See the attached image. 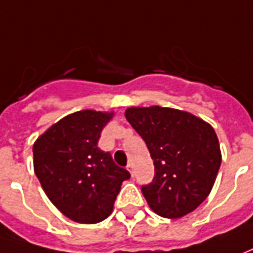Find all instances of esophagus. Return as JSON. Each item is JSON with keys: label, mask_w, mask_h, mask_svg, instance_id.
I'll return each mask as SVG.
<instances>
[{"label": "esophagus", "mask_w": 253, "mask_h": 253, "mask_svg": "<svg viewBox=\"0 0 253 253\" xmlns=\"http://www.w3.org/2000/svg\"><path fill=\"white\" fill-rule=\"evenodd\" d=\"M127 169L130 171V174H131V176L134 175V166H132V163H128V166H127Z\"/></svg>", "instance_id": "obj_1"}]
</instances>
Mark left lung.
I'll use <instances>...</instances> for the list:
<instances>
[{
	"mask_svg": "<svg viewBox=\"0 0 253 253\" xmlns=\"http://www.w3.org/2000/svg\"><path fill=\"white\" fill-rule=\"evenodd\" d=\"M125 116L149 149L153 182L142 186L148 206L163 218L194 211L212 190L222 163L213 127L181 109L130 107Z\"/></svg>",
	"mask_w": 253,
	"mask_h": 253,
	"instance_id": "8db88e82",
	"label": "left lung"
}]
</instances>
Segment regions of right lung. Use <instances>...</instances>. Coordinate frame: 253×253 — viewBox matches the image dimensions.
Masks as SVG:
<instances>
[{
	"mask_svg": "<svg viewBox=\"0 0 253 253\" xmlns=\"http://www.w3.org/2000/svg\"><path fill=\"white\" fill-rule=\"evenodd\" d=\"M114 111L84 109L60 119L33 146L34 172L53 206L74 222L93 225L114 211L127 169L97 142Z\"/></svg>",
	"mask_w": 253,
	"mask_h": 253,
	"instance_id": "obj_1",
	"label": "right lung"
}]
</instances>
